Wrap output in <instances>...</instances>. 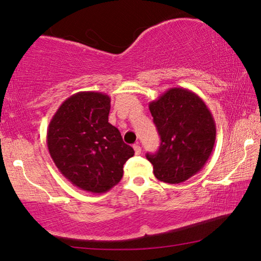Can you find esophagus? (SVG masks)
I'll list each match as a JSON object with an SVG mask.
<instances>
[{
	"mask_svg": "<svg viewBox=\"0 0 261 261\" xmlns=\"http://www.w3.org/2000/svg\"><path fill=\"white\" fill-rule=\"evenodd\" d=\"M134 149H135V154L136 155H139V154L141 153V148L138 144H135L134 145Z\"/></svg>",
	"mask_w": 261,
	"mask_h": 261,
	"instance_id": "esophagus-1",
	"label": "esophagus"
}]
</instances>
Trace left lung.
Here are the masks:
<instances>
[{"mask_svg": "<svg viewBox=\"0 0 261 261\" xmlns=\"http://www.w3.org/2000/svg\"><path fill=\"white\" fill-rule=\"evenodd\" d=\"M161 143L146 154L154 176L161 182H185L202 169L213 151L216 126L199 95L183 87L167 90L148 105Z\"/></svg>", "mask_w": 261, "mask_h": 261, "instance_id": "8db88e82", "label": "left lung"}]
</instances>
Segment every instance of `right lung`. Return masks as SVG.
I'll return each mask as SVG.
<instances>
[{
	"instance_id": "add662e5",
	"label": "right lung",
	"mask_w": 261,
	"mask_h": 261,
	"mask_svg": "<svg viewBox=\"0 0 261 261\" xmlns=\"http://www.w3.org/2000/svg\"><path fill=\"white\" fill-rule=\"evenodd\" d=\"M109 95L78 92L62 103L47 130V146L57 169L70 183L105 193L123 177V166L135 151L108 122Z\"/></svg>"
}]
</instances>
